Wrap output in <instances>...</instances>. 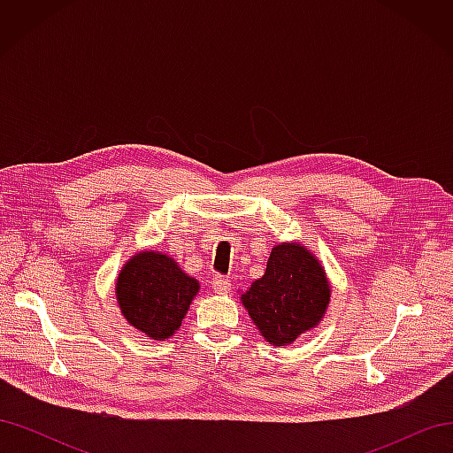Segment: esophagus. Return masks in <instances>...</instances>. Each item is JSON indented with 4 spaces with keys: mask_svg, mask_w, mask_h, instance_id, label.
Returning a JSON list of instances; mask_svg holds the SVG:
<instances>
[{
    "mask_svg": "<svg viewBox=\"0 0 453 453\" xmlns=\"http://www.w3.org/2000/svg\"><path fill=\"white\" fill-rule=\"evenodd\" d=\"M211 287L217 295H226L230 293V280L225 276H215L211 281Z\"/></svg>",
    "mask_w": 453,
    "mask_h": 453,
    "instance_id": "obj_1",
    "label": "esophagus"
}]
</instances>
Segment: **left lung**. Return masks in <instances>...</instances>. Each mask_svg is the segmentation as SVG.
Listing matches in <instances>:
<instances>
[{
  "instance_id": "8db88e82",
  "label": "left lung",
  "mask_w": 453,
  "mask_h": 453,
  "mask_svg": "<svg viewBox=\"0 0 453 453\" xmlns=\"http://www.w3.org/2000/svg\"><path fill=\"white\" fill-rule=\"evenodd\" d=\"M328 298L331 287L319 260L304 245L280 243L242 303L265 340L285 346L321 321Z\"/></svg>"
}]
</instances>
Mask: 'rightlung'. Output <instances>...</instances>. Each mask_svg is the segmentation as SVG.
I'll use <instances>...</instances> for the list:
<instances>
[{"mask_svg": "<svg viewBox=\"0 0 453 453\" xmlns=\"http://www.w3.org/2000/svg\"><path fill=\"white\" fill-rule=\"evenodd\" d=\"M200 285L168 255H134L117 280V303L127 321L153 340L170 338L181 326Z\"/></svg>", "mask_w": 453, "mask_h": 453, "instance_id": "right-lung-1", "label": "right lung"}]
</instances>
